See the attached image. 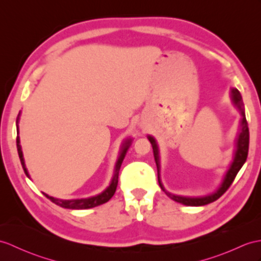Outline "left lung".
I'll return each mask as SVG.
<instances>
[{"mask_svg":"<svg viewBox=\"0 0 261 261\" xmlns=\"http://www.w3.org/2000/svg\"><path fill=\"white\" fill-rule=\"evenodd\" d=\"M231 99L233 105L238 108V110L240 111L242 119H241V131L238 136V140H237V150H236L234 153V158L233 161L230 166L229 170L227 171V174L225 179H223L222 184L220 186L219 189H218L216 192H214L213 195L205 196V197H198V198H190V197H181V196H174L172 193L168 192L165 190V188L161 185L160 178L158 175V181L159 185L161 187V189L166 192V195L168 197H170L174 201H177L179 203H182L186 205H204L216 201L217 199H219L223 193H225L229 187L231 186L233 182V180L236 178V175L239 172L241 167L244 166V163L247 160L248 156V150H249V128H248V122L246 119V114L244 110V103H242L241 100V94L237 89H231ZM150 143L152 144V149H153V155H154V160L156 163V168H160V162H159V150H158V145H156V142L154 140L153 137L149 136L148 137Z\"/></svg>","mask_w":261,"mask_h":261,"instance_id":"left-lung-1","label":"left lung"}]
</instances>
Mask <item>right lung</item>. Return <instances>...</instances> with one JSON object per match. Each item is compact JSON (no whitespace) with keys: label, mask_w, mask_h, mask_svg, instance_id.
<instances>
[{"label":"right lung","mask_w":261,"mask_h":261,"mask_svg":"<svg viewBox=\"0 0 261 261\" xmlns=\"http://www.w3.org/2000/svg\"><path fill=\"white\" fill-rule=\"evenodd\" d=\"M16 121H19V116H17ZM131 144V139H128V140L124 141V143L122 144V148H121V152L119 155V159L116 163V169H114V174L110 186H109L107 189L103 191L100 195L95 196V197H91V198H87V199H75V200H61V199H56L53 197L47 196L44 193V196L50 199L52 202H54L56 204L60 205L62 208H68V209H89V208H93L96 207V205H100L108 202L109 200L112 198V196L114 195V192L117 190V186H118V178H119V171H120V167L122 165V161L125 156L126 151H128L129 147ZM16 147H17V152H19V156L21 160V165L23 167V170L25 172V174L29 177L28 170L25 168V165H24V159H23V154H22V150H21V145H20V138L16 137Z\"/></svg>","instance_id":"obj_1"}]
</instances>
